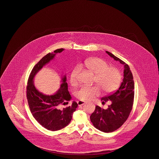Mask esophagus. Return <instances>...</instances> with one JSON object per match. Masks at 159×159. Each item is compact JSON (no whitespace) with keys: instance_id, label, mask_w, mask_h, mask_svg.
Wrapping results in <instances>:
<instances>
[{"instance_id":"esophagus-1","label":"esophagus","mask_w":159,"mask_h":159,"mask_svg":"<svg viewBox=\"0 0 159 159\" xmlns=\"http://www.w3.org/2000/svg\"><path fill=\"white\" fill-rule=\"evenodd\" d=\"M85 103H86V102L83 101H77V104H78L79 106H82L83 105H84Z\"/></svg>"}]
</instances>
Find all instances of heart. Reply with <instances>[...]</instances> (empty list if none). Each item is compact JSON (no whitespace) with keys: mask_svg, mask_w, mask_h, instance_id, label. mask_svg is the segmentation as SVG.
<instances>
[{"mask_svg":"<svg viewBox=\"0 0 159 159\" xmlns=\"http://www.w3.org/2000/svg\"><path fill=\"white\" fill-rule=\"evenodd\" d=\"M80 66L95 74L94 82L104 93L114 92L121 83L120 71L116 67L108 66V63L101 58L93 57L86 59ZM79 71V67L78 66L71 71L70 75V82L71 84H75L77 82ZM99 94L100 89L96 86H83L75 93L77 99L85 101H90Z\"/></svg>","mask_w":159,"mask_h":159,"instance_id":"b5f03b06","label":"heart"}]
</instances>
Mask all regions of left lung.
Masks as SVG:
<instances>
[{
    "label": "left lung",
    "mask_w": 159,
    "mask_h": 159,
    "mask_svg": "<svg viewBox=\"0 0 159 159\" xmlns=\"http://www.w3.org/2000/svg\"><path fill=\"white\" fill-rule=\"evenodd\" d=\"M115 60L124 65V79L120 87L109 95L103 97L101 100L105 103L108 101L111 104L107 109L96 106L95 111L90 116L93 126L104 133L113 132L123 125L132 110L134 98L133 76L128 65L114 54L106 51Z\"/></svg>",
    "instance_id": "8db88e82"
}]
</instances>
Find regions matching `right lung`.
<instances>
[{"label":"right lung","instance_id":"obj_1","mask_svg":"<svg viewBox=\"0 0 159 159\" xmlns=\"http://www.w3.org/2000/svg\"><path fill=\"white\" fill-rule=\"evenodd\" d=\"M63 50V48L57 49L54 51V53L50 52L43 57L33 67L26 86V98L33 116L40 125L52 131L60 130L70 123L73 114L76 110L77 103L73 101L71 105L61 108L71 98L66 75L62 78L60 88L52 95H46L39 92L35 88L33 79L43 67L53 59L56 54Z\"/></svg>","mask_w":159,"mask_h":159}]
</instances>
